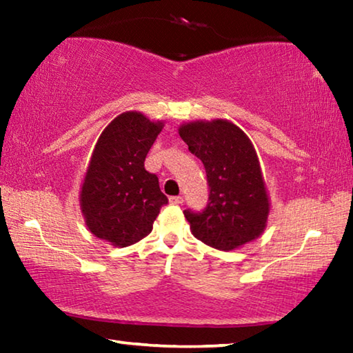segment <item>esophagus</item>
<instances>
[{"instance_id":"34e87169","label":"esophagus","mask_w":353,"mask_h":353,"mask_svg":"<svg viewBox=\"0 0 353 353\" xmlns=\"http://www.w3.org/2000/svg\"><path fill=\"white\" fill-rule=\"evenodd\" d=\"M170 202H171V204H174V205H181V204H183V198H182V196H171Z\"/></svg>"}]
</instances>
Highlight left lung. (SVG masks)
Segmentation results:
<instances>
[{
    "label": "left lung",
    "mask_w": 353,
    "mask_h": 353,
    "mask_svg": "<svg viewBox=\"0 0 353 353\" xmlns=\"http://www.w3.org/2000/svg\"><path fill=\"white\" fill-rule=\"evenodd\" d=\"M179 135L204 163L210 188L204 210L183 212L191 234L219 250L259 238L270 214V198L249 137L227 119L182 124Z\"/></svg>",
    "instance_id": "1"
}]
</instances>
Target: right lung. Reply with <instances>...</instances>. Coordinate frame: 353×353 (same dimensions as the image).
Instances as JSON below:
<instances>
[{
    "instance_id": "1",
    "label": "right lung",
    "mask_w": 353,
    "mask_h": 353,
    "mask_svg": "<svg viewBox=\"0 0 353 353\" xmlns=\"http://www.w3.org/2000/svg\"><path fill=\"white\" fill-rule=\"evenodd\" d=\"M162 121L124 112L107 126L93 149L81 190L88 230L113 246L126 248L151 234L168 198L145 159L162 132Z\"/></svg>"
}]
</instances>
